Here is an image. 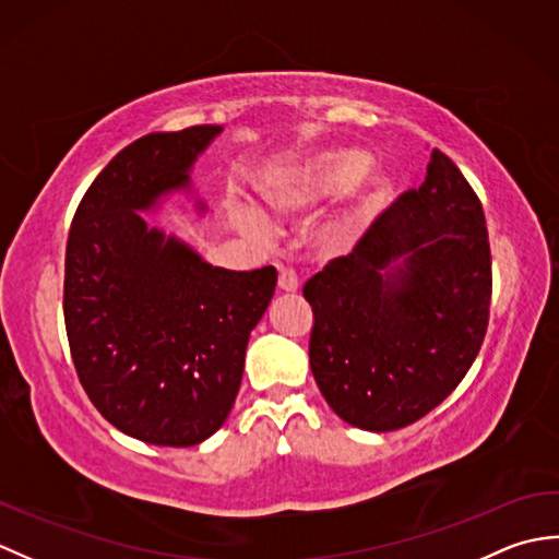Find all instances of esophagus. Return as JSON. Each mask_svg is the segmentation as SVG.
<instances>
[{
	"label": "esophagus",
	"instance_id": "esophagus-1",
	"mask_svg": "<svg viewBox=\"0 0 559 559\" xmlns=\"http://www.w3.org/2000/svg\"><path fill=\"white\" fill-rule=\"evenodd\" d=\"M278 288H281L283 293H295V290H298V288H300L298 273H295L293 269L281 266V269H278Z\"/></svg>",
	"mask_w": 559,
	"mask_h": 559
}]
</instances>
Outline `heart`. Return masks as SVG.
Masks as SVG:
<instances>
[{"mask_svg": "<svg viewBox=\"0 0 559 559\" xmlns=\"http://www.w3.org/2000/svg\"><path fill=\"white\" fill-rule=\"evenodd\" d=\"M346 192L343 204L317 233V242L326 254H341L358 240L367 223L372 221L389 194L384 173L367 168V156L358 148H329L319 151L290 170L273 177L261 189L269 209L278 216H302L324 201ZM240 228L266 240L271 235L269 221L259 211L240 206L235 211Z\"/></svg>", "mask_w": 559, "mask_h": 559, "instance_id": "b5f03b06", "label": "heart"}]
</instances>
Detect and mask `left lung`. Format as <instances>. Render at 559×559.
Returning <instances> with one entry per match:
<instances>
[{"label": "left lung", "instance_id": "8db88e82", "mask_svg": "<svg viewBox=\"0 0 559 559\" xmlns=\"http://www.w3.org/2000/svg\"><path fill=\"white\" fill-rule=\"evenodd\" d=\"M302 295L314 312L310 367L331 411L370 432L420 420L466 377L488 331L492 266L478 194L432 148L425 182Z\"/></svg>", "mask_w": 559, "mask_h": 559}]
</instances>
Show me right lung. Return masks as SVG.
<instances>
[{
    "instance_id": "right-lung-1",
    "label": "right lung",
    "mask_w": 559,
    "mask_h": 559,
    "mask_svg": "<svg viewBox=\"0 0 559 559\" xmlns=\"http://www.w3.org/2000/svg\"><path fill=\"white\" fill-rule=\"evenodd\" d=\"M221 132H153L122 148L83 194L67 240L64 324L79 382L117 430L158 447H194L225 423L249 334L276 290L273 266H211L139 213L189 189Z\"/></svg>"
}]
</instances>
